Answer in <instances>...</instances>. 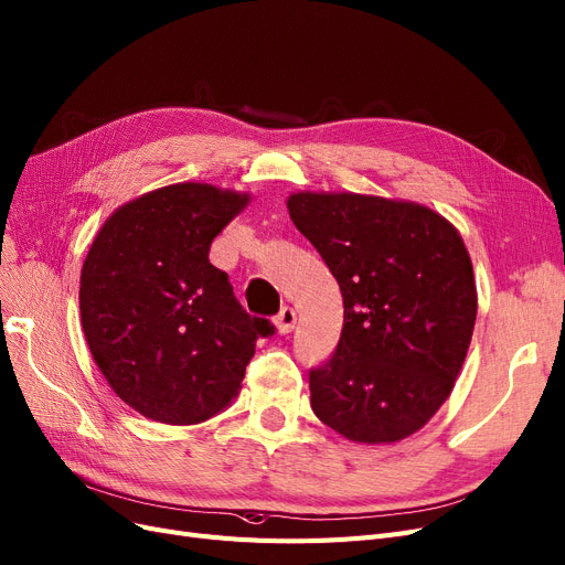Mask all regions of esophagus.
<instances>
[{
	"label": "esophagus",
	"instance_id": "1",
	"mask_svg": "<svg viewBox=\"0 0 565 565\" xmlns=\"http://www.w3.org/2000/svg\"><path fill=\"white\" fill-rule=\"evenodd\" d=\"M275 326H277L279 335H288V332L296 328V311L290 309V307H281V311H279L277 319H275Z\"/></svg>",
	"mask_w": 565,
	"mask_h": 565
}]
</instances>
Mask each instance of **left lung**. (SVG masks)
Masks as SVG:
<instances>
[{"label": "left lung", "mask_w": 565, "mask_h": 565, "mask_svg": "<svg viewBox=\"0 0 565 565\" xmlns=\"http://www.w3.org/2000/svg\"><path fill=\"white\" fill-rule=\"evenodd\" d=\"M286 206L344 300L340 344L309 372L311 409L351 443H401L445 405L472 340L463 237L412 200L298 191Z\"/></svg>", "instance_id": "8db88e82"}]
</instances>
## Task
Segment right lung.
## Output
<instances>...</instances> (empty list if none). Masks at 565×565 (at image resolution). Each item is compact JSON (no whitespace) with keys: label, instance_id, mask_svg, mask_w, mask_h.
Listing matches in <instances>:
<instances>
[{"label":"right lung","instance_id":"right-lung-1","mask_svg":"<svg viewBox=\"0 0 565 565\" xmlns=\"http://www.w3.org/2000/svg\"><path fill=\"white\" fill-rule=\"evenodd\" d=\"M250 193L172 183L120 204L81 269V326L118 398L158 424L193 426L237 398L267 319L248 317L209 263Z\"/></svg>","mask_w":565,"mask_h":565}]
</instances>
